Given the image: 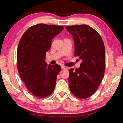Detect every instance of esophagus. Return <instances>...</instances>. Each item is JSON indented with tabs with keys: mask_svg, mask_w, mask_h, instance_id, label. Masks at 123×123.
Returning <instances> with one entry per match:
<instances>
[{
	"mask_svg": "<svg viewBox=\"0 0 123 123\" xmlns=\"http://www.w3.org/2000/svg\"><path fill=\"white\" fill-rule=\"evenodd\" d=\"M61 68H62V69H67L68 68L66 67V66H61Z\"/></svg>",
	"mask_w": 123,
	"mask_h": 123,
	"instance_id": "esophagus-1",
	"label": "esophagus"
}]
</instances>
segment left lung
<instances>
[{
  "label": "left lung",
  "instance_id": "obj_1",
  "mask_svg": "<svg viewBox=\"0 0 123 123\" xmlns=\"http://www.w3.org/2000/svg\"><path fill=\"white\" fill-rule=\"evenodd\" d=\"M73 35L74 56L82 62L79 68L69 70V86L75 97L86 99L92 95L101 84L105 70V50L100 35L87 25L66 26Z\"/></svg>",
  "mask_w": 123,
  "mask_h": 123
}]
</instances>
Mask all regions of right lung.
I'll return each instance as SVG.
<instances>
[{
	"instance_id": "add662e5",
	"label": "right lung",
	"mask_w": 123,
	"mask_h": 123,
	"mask_svg": "<svg viewBox=\"0 0 123 123\" xmlns=\"http://www.w3.org/2000/svg\"><path fill=\"white\" fill-rule=\"evenodd\" d=\"M63 29V26L38 24L28 28L19 40L17 53L18 73L26 88L38 98L51 95L55 87L61 68L57 64L47 65L45 58L52 39Z\"/></svg>"
}]
</instances>
